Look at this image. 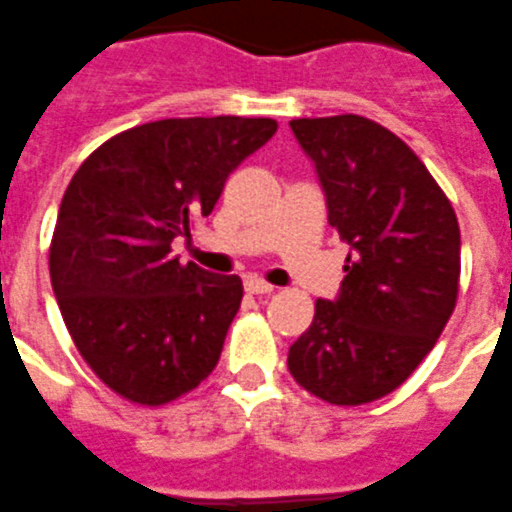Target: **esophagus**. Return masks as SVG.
Instances as JSON below:
<instances>
[{
	"instance_id": "34e87169",
	"label": "esophagus",
	"mask_w": 512,
	"mask_h": 512,
	"mask_svg": "<svg viewBox=\"0 0 512 512\" xmlns=\"http://www.w3.org/2000/svg\"><path fill=\"white\" fill-rule=\"evenodd\" d=\"M245 289H248L251 294H272V292H275V286H272V283H267V281H261V278H248V281H245Z\"/></svg>"
}]
</instances>
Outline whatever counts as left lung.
I'll return each instance as SVG.
<instances>
[{
    "label": "left lung",
    "instance_id": "left-lung-1",
    "mask_svg": "<svg viewBox=\"0 0 512 512\" xmlns=\"http://www.w3.org/2000/svg\"><path fill=\"white\" fill-rule=\"evenodd\" d=\"M292 130L349 256L338 297L316 300L292 343L289 371L327 404H371L412 376L453 313L458 218L423 160L374 119H292Z\"/></svg>",
    "mask_w": 512,
    "mask_h": 512
}]
</instances>
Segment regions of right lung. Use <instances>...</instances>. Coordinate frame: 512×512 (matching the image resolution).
<instances>
[{
    "mask_svg": "<svg viewBox=\"0 0 512 512\" xmlns=\"http://www.w3.org/2000/svg\"><path fill=\"white\" fill-rule=\"evenodd\" d=\"M275 130L267 117L158 119L108 138L70 179L51 286L81 357L133 404H169L218 365L242 281L179 264L171 242Z\"/></svg>",
    "mask_w": 512,
    "mask_h": 512,
    "instance_id": "1",
    "label": "right lung"
}]
</instances>
